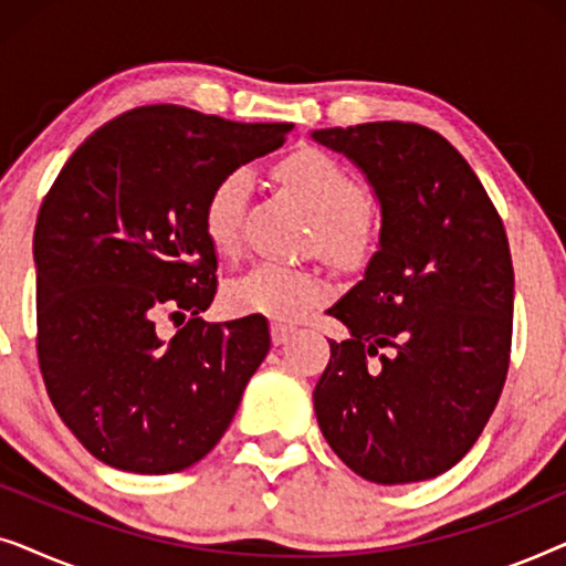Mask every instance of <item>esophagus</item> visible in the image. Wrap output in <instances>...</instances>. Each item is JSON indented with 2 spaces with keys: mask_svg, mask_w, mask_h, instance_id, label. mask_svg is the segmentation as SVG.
Here are the masks:
<instances>
[{
  "mask_svg": "<svg viewBox=\"0 0 566 566\" xmlns=\"http://www.w3.org/2000/svg\"><path fill=\"white\" fill-rule=\"evenodd\" d=\"M270 335H273L275 345H283V343H289V339H291L293 327H291V324H273V327H270Z\"/></svg>",
  "mask_w": 566,
  "mask_h": 566,
  "instance_id": "esophagus-1",
  "label": "esophagus"
}]
</instances>
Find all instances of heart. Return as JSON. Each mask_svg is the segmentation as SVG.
<instances>
[{"mask_svg": "<svg viewBox=\"0 0 566 566\" xmlns=\"http://www.w3.org/2000/svg\"><path fill=\"white\" fill-rule=\"evenodd\" d=\"M277 180L314 211V244L343 265L360 262L376 242V219L366 206L358 177L322 149H298L275 167ZM250 175L231 169L213 185L203 203V234L221 258L239 247V223ZM327 296V281L316 270L262 262L229 283L227 304L237 314H260L293 322Z\"/></svg>", "mask_w": 566, "mask_h": 566, "instance_id": "b5f03b06", "label": "heart"}]
</instances>
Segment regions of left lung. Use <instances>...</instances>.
I'll use <instances>...</instances> for the list:
<instances>
[{"label": "left lung", "mask_w": 566, "mask_h": 566, "mask_svg": "<svg viewBox=\"0 0 566 566\" xmlns=\"http://www.w3.org/2000/svg\"><path fill=\"white\" fill-rule=\"evenodd\" d=\"M381 203L366 275L332 316L314 412L332 451L376 484L455 467L497 407L513 343V258L497 208L436 130L381 120L314 130Z\"/></svg>", "instance_id": "8db88e82"}]
</instances>
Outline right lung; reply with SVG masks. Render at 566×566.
Listing matches in <instances>:
<instances>
[{"mask_svg": "<svg viewBox=\"0 0 566 566\" xmlns=\"http://www.w3.org/2000/svg\"><path fill=\"white\" fill-rule=\"evenodd\" d=\"M291 123L144 105L84 138L35 221L38 366L76 440L113 469L172 474L219 443L270 350L265 316L203 322L216 252L203 203ZM191 314L172 340L159 311Z\"/></svg>", "mask_w": 566, "mask_h": 566, "instance_id": "add662e5", "label": "right lung"}]
</instances>
